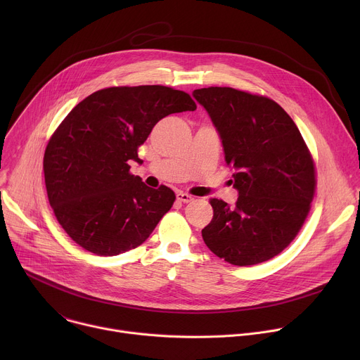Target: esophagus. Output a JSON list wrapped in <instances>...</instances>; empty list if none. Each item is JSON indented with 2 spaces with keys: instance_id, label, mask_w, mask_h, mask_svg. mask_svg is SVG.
Here are the masks:
<instances>
[{
  "instance_id": "esophagus-1",
  "label": "esophagus",
  "mask_w": 360,
  "mask_h": 360,
  "mask_svg": "<svg viewBox=\"0 0 360 360\" xmlns=\"http://www.w3.org/2000/svg\"><path fill=\"white\" fill-rule=\"evenodd\" d=\"M176 199H178L179 202L188 203V202L193 200V196H192V195H189V193H185V192H178V193H176Z\"/></svg>"
}]
</instances>
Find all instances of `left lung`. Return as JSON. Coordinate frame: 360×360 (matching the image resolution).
<instances>
[{"label":"left lung","instance_id":"left-lung-1","mask_svg":"<svg viewBox=\"0 0 360 360\" xmlns=\"http://www.w3.org/2000/svg\"><path fill=\"white\" fill-rule=\"evenodd\" d=\"M233 169L238 200L211 199L214 218L202 229L207 246L236 266L265 262L297 235L315 193V165L297 127L275 101L228 86L200 88Z\"/></svg>","mask_w":360,"mask_h":360}]
</instances>
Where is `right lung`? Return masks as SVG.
Listing matches in <instances>:
<instances>
[{
  "mask_svg": "<svg viewBox=\"0 0 360 360\" xmlns=\"http://www.w3.org/2000/svg\"><path fill=\"white\" fill-rule=\"evenodd\" d=\"M189 94L162 85L99 89L65 117L44 155L51 208L85 250L114 256L143 243L175 193L129 172L138 148L169 114L195 111Z\"/></svg>",
  "mask_w": 360,
  "mask_h": 360,
  "instance_id": "add662e5",
  "label": "right lung"
}]
</instances>
